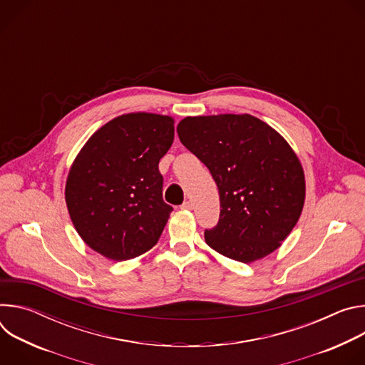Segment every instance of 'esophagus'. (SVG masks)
<instances>
[{
	"label": "esophagus",
	"instance_id": "esophagus-1",
	"mask_svg": "<svg viewBox=\"0 0 365 365\" xmlns=\"http://www.w3.org/2000/svg\"><path fill=\"white\" fill-rule=\"evenodd\" d=\"M182 210H187V211H190L192 210V207H193V203L190 202V200H185L183 203H182Z\"/></svg>",
	"mask_w": 365,
	"mask_h": 365
}]
</instances>
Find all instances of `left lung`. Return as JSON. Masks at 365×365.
I'll return each mask as SVG.
<instances>
[{"mask_svg": "<svg viewBox=\"0 0 365 365\" xmlns=\"http://www.w3.org/2000/svg\"><path fill=\"white\" fill-rule=\"evenodd\" d=\"M178 134L220 190V221L205 230L206 244L241 263L277 250L302 214L306 189L287 141L248 114L186 117Z\"/></svg>", "mask_w": 365, "mask_h": 365, "instance_id": "left-lung-1", "label": "left lung"}]
</instances>
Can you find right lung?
<instances>
[{
  "instance_id": "right-lung-1",
  "label": "right lung",
  "mask_w": 365,
  "mask_h": 365,
  "mask_svg": "<svg viewBox=\"0 0 365 365\" xmlns=\"http://www.w3.org/2000/svg\"><path fill=\"white\" fill-rule=\"evenodd\" d=\"M173 123L148 113L117 117L76 155L65 189L68 211L81 238L103 257L123 262L158 244L173 211L159 172Z\"/></svg>"
}]
</instances>
